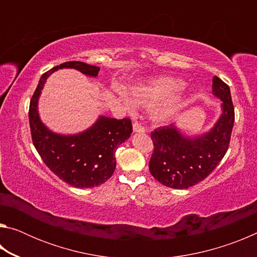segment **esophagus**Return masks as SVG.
<instances>
[{
	"label": "esophagus",
	"mask_w": 257,
	"mask_h": 257,
	"mask_svg": "<svg viewBox=\"0 0 257 257\" xmlns=\"http://www.w3.org/2000/svg\"><path fill=\"white\" fill-rule=\"evenodd\" d=\"M133 129L135 133H145V128L143 127V125L137 122V121H135V122L133 123Z\"/></svg>",
	"instance_id": "1"
}]
</instances>
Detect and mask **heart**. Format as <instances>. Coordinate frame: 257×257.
<instances>
[{
    "label": "heart",
    "instance_id": "obj_1",
    "mask_svg": "<svg viewBox=\"0 0 257 257\" xmlns=\"http://www.w3.org/2000/svg\"><path fill=\"white\" fill-rule=\"evenodd\" d=\"M182 87V81L172 77H160L134 85L130 88L129 98L124 93H120L124 106L133 112L135 103L142 106L151 107V116L155 122H164L179 113L186 105V97L178 92Z\"/></svg>",
    "mask_w": 257,
    "mask_h": 257
}]
</instances>
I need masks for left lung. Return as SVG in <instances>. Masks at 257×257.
<instances>
[{
	"label": "left lung",
	"instance_id": "obj_1",
	"mask_svg": "<svg viewBox=\"0 0 257 257\" xmlns=\"http://www.w3.org/2000/svg\"><path fill=\"white\" fill-rule=\"evenodd\" d=\"M213 94L222 101V114L210 132L195 138L184 137L176 125L151 133L154 150L149 167L156 180L175 189H186L205 179L227 153L234 122L229 86L213 77Z\"/></svg>",
	"mask_w": 257,
	"mask_h": 257
}]
</instances>
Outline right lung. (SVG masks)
Returning <instances> with one entry per match:
<instances>
[{
    "label": "right lung",
    "instance_id": "add662e5",
    "mask_svg": "<svg viewBox=\"0 0 257 257\" xmlns=\"http://www.w3.org/2000/svg\"><path fill=\"white\" fill-rule=\"evenodd\" d=\"M61 68H73L96 77L98 67L80 61H69L43 73L29 104V125L34 146L47 168L61 180L76 188H90L110 179L115 170V151L133 133L129 118L99 116L86 132L62 136L50 132L38 116L37 102L46 78Z\"/></svg>",
    "mask_w": 257,
    "mask_h": 257
}]
</instances>
